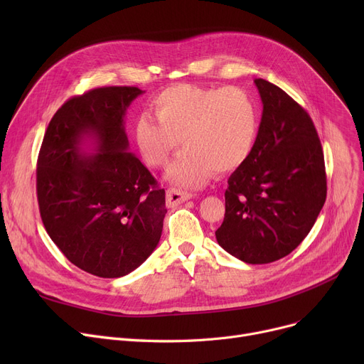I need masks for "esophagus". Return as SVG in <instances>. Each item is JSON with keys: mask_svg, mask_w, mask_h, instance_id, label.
<instances>
[{"mask_svg": "<svg viewBox=\"0 0 364 364\" xmlns=\"http://www.w3.org/2000/svg\"><path fill=\"white\" fill-rule=\"evenodd\" d=\"M190 198H192V193L181 192V190H178V188H168L166 190V206H169V208L178 206L180 203L188 200Z\"/></svg>", "mask_w": 364, "mask_h": 364, "instance_id": "1", "label": "esophagus"}]
</instances>
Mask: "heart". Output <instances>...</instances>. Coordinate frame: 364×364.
<instances>
[{
	"instance_id": "b5f03b06",
	"label": "heart",
	"mask_w": 364,
	"mask_h": 364,
	"mask_svg": "<svg viewBox=\"0 0 364 364\" xmlns=\"http://www.w3.org/2000/svg\"><path fill=\"white\" fill-rule=\"evenodd\" d=\"M158 122L146 114L134 137L144 162L164 168L180 147L168 178L181 187H202L215 172H232L252 155L259 112L250 92L237 87L206 88L178 84L151 102Z\"/></svg>"
}]
</instances>
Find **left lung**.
<instances>
[{"mask_svg": "<svg viewBox=\"0 0 364 364\" xmlns=\"http://www.w3.org/2000/svg\"><path fill=\"white\" fill-rule=\"evenodd\" d=\"M262 118L252 155L228 178L224 251L247 264L289 255L314 225L326 200V169L316 127L277 85L255 80Z\"/></svg>", "mask_w": 364, "mask_h": 364, "instance_id": "8db88e82", "label": "left lung"}]
</instances>
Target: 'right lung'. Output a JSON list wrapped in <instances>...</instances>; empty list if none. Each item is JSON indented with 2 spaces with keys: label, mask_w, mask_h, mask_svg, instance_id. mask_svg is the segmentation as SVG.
Instances as JSON below:
<instances>
[{
  "label": "right lung",
  "mask_w": 364,
  "mask_h": 364,
  "mask_svg": "<svg viewBox=\"0 0 364 364\" xmlns=\"http://www.w3.org/2000/svg\"><path fill=\"white\" fill-rule=\"evenodd\" d=\"M143 91L102 87L54 113L36 162V196L51 240L78 269L105 279L141 265L159 243L165 190L128 151L124 117ZM85 138L100 150L85 156Z\"/></svg>",
  "instance_id": "1"
}]
</instances>
